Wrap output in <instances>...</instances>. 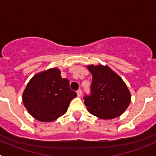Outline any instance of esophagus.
<instances>
[{"mask_svg": "<svg viewBox=\"0 0 156 156\" xmlns=\"http://www.w3.org/2000/svg\"><path fill=\"white\" fill-rule=\"evenodd\" d=\"M81 94H82V91H81V90H77V95H78V97H81Z\"/></svg>", "mask_w": 156, "mask_h": 156, "instance_id": "1", "label": "esophagus"}]
</instances>
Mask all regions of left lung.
<instances>
[{"instance_id": "left-lung-1", "label": "left lung", "mask_w": 156, "mask_h": 156, "mask_svg": "<svg viewBox=\"0 0 156 156\" xmlns=\"http://www.w3.org/2000/svg\"><path fill=\"white\" fill-rule=\"evenodd\" d=\"M93 75L90 93L84 104L94 115L103 119L120 116L130 103V94L123 80L107 66H88Z\"/></svg>"}]
</instances>
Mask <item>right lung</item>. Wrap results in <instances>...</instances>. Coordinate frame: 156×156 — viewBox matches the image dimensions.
<instances>
[{
  "instance_id": "add662e5",
  "label": "right lung",
  "mask_w": 156,
  "mask_h": 156,
  "mask_svg": "<svg viewBox=\"0 0 156 156\" xmlns=\"http://www.w3.org/2000/svg\"><path fill=\"white\" fill-rule=\"evenodd\" d=\"M77 94L62 78L58 69H50L34 75L26 86L23 101L29 114L40 122L56 120L65 114Z\"/></svg>"
}]
</instances>
